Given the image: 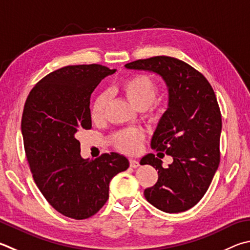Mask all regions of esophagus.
Returning <instances> with one entry per match:
<instances>
[{"label":"esophagus","instance_id":"obj_1","mask_svg":"<svg viewBox=\"0 0 250 250\" xmlns=\"http://www.w3.org/2000/svg\"><path fill=\"white\" fill-rule=\"evenodd\" d=\"M129 162H130V167H132V168H137V167L140 166V163L138 161L132 160V158H131V160H129Z\"/></svg>","mask_w":250,"mask_h":250}]
</instances>
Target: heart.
I'll return each mask as SVG.
<instances>
[{"mask_svg": "<svg viewBox=\"0 0 250 250\" xmlns=\"http://www.w3.org/2000/svg\"><path fill=\"white\" fill-rule=\"evenodd\" d=\"M119 90L134 107L144 111L145 117L149 121L160 119L162 107L158 104L153 103L157 95V85L148 75L133 74L128 76L120 82ZM107 106V95H98L92 104V119L96 122L102 121L105 118ZM112 139L113 143L120 151L133 153L143 141L144 133L139 129H130L119 131Z\"/></svg>", "mask_w": 250, "mask_h": 250, "instance_id": "1", "label": "heart"}]
</instances>
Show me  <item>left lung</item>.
Wrapping results in <instances>:
<instances>
[{
	"label": "left lung",
	"mask_w": 250,
	"mask_h": 250,
	"mask_svg": "<svg viewBox=\"0 0 250 250\" xmlns=\"http://www.w3.org/2000/svg\"><path fill=\"white\" fill-rule=\"evenodd\" d=\"M125 67L160 74L169 94L151 146L170 155L173 163L167 169L161 166L164 153L141 160V165L158 170L156 184L144 190V197L166 213L187 211L201 200L220 164L222 116L214 90L200 72L172 57L142 59Z\"/></svg>",
	"instance_id": "left-lung-1"
}]
</instances>
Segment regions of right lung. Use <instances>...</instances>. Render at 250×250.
<instances>
[{"label": "right lung", "instance_id": "obj_1", "mask_svg": "<svg viewBox=\"0 0 250 250\" xmlns=\"http://www.w3.org/2000/svg\"><path fill=\"white\" fill-rule=\"evenodd\" d=\"M116 70L101 64L67 65L40 80L26 99L21 133L27 162L40 192L54 210L85 220L109 198L113 176L129 167L124 155L81 156L79 131L92 128L90 95Z\"/></svg>", "mask_w": 250, "mask_h": 250}]
</instances>
